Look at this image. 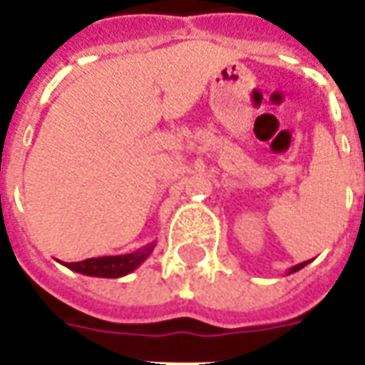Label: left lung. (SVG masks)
Wrapping results in <instances>:
<instances>
[{
  "mask_svg": "<svg viewBox=\"0 0 365 365\" xmlns=\"http://www.w3.org/2000/svg\"><path fill=\"white\" fill-rule=\"evenodd\" d=\"M308 262H310V261L298 262V264H294V267H290V269H289V272H287V274H292V272H297V271H300V269H304V267H307Z\"/></svg>",
  "mask_w": 365,
  "mask_h": 365,
  "instance_id": "1",
  "label": "left lung"
}]
</instances>
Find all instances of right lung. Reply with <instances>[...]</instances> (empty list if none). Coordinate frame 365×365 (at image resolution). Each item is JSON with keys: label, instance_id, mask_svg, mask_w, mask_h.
I'll list each match as a JSON object with an SVG mask.
<instances>
[{"label": "right lung", "instance_id": "add662e5", "mask_svg": "<svg viewBox=\"0 0 365 365\" xmlns=\"http://www.w3.org/2000/svg\"><path fill=\"white\" fill-rule=\"evenodd\" d=\"M156 243H150L138 251L128 255H114V257H93L78 262H63L71 271L81 272L86 277H101V279H120L124 274L136 271L154 251Z\"/></svg>", "mask_w": 365, "mask_h": 365}]
</instances>
